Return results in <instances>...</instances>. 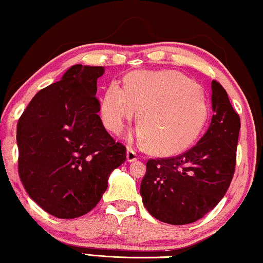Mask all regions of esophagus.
<instances>
[{"label": "esophagus", "mask_w": 263, "mask_h": 263, "mask_svg": "<svg viewBox=\"0 0 263 263\" xmlns=\"http://www.w3.org/2000/svg\"><path fill=\"white\" fill-rule=\"evenodd\" d=\"M126 159H127V162H130V163L135 162V160L138 159V155H137L136 152L132 150V148H128L126 152Z\"/></svg>", "instance_id": "obj_1"}]
</instances>
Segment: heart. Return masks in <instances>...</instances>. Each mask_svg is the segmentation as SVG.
I'll use <instances>...</instances> for the list:
<instances>
[{
  "label": "heart",
  "instance_id": "obj_1",
  "mask_svg": "<svg viewBox=\"0 0 263 263\" xmlns=\"http://www.w3.org/2000/svg\"><path fill=\"white\" fill-rule=\"evenodd\" d=\"M140 109L139 142L157 155L174 156L193 146L204 130L209 106L198 85L174 70L136 72L125 87L108 86L100 103L105 127L118 135Z\"/></svg>",
  "mask_w": 263,
  "mask_h": 263
}]
</instances>
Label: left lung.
Wrapping results in <instances>:
<instances>
[{
  "instance_id": "1",
  "label": "left lung",
  "mask_w": 263,
  "mask_h": 263,
  "mask_svg": "<svg viewBox=\"0 0 263 263\" xmlns=\"http://www.w3.org/2000/svg\"><path fill=\"white\" fill-rule=\"evenodd\" d=\"M214 116L199 142L184 154L150 159L140 184L143 204L155 218L189 224L217 205L232 183L240 117L219 82H211Z\"/></svg>"
}]
</instances>
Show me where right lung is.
Wrapping results in <instances>:
<instances>
[{
  "label": "right lung",
  "instance_id": "1",
  "mask_svg": "<svg viewBox=\"0 0 263 263\" xmlns=\"http://www.w3.org/2000/svg\"><path fill=\"white\" fill-rule=\"evenodd\" d=\"M101 66L74 65L61 80L35 94L18 119V175L27 194L58 218L91 211L107 189L126 147L98 116Z\"/></svg>",
  "mask_w": 263,
  "mask_h": 263
}]
</instances>
